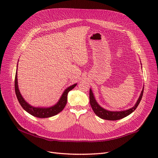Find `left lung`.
<instances>
[{
    "mask_svg": "<svg viewBox=\"0 0 158 158\" xmlns=\"http://www.w3.org/2000/svg\"><path fill=\"white\" fill-rule=\"evenodd\" d=\"M141 64H142V63H141ZM143 88H144V86L143 87L142 92H141L139 97L138 98V100L136 104H135V106L129 110L114 111H109L103 108V107H101L97 102L95 97L94 95V93L91 88L89 89V104L91 105V107H92L93 111L95 113V114H97L99 118L104 120H120L129 115L131 113H132L136 109V107L139 104L141 100H142V98L143 94Z\"/></svg>",
    "mask_w": 158,
    "mask_h": 158,
    "instance_id": "8db88e82",
    "label": "left lung"
}]
</instances>
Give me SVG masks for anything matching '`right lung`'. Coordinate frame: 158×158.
Listing matches in <instances>:
<instances>
[{
  "instance_id": "right-lung-1",
  "label": "right lung",
  "mask_w": 158,
  "mask_h": 158,
  "mask_svg": "<svg viewBox=\"0 0 158 158\" xmlns=\"http://www.w3.org/2000/svg\"><path fill=\"white\" fill-rule=\"evenodd\" d=\"M19 63V61H18ZM17 66H16V71L15 75V93L16 97H17L18 101L22 107V108L31 114V115L34 116V117L40 118H49L53 117V116L56 115L59 113H60L65 107L66 102H67V95L69 92L73 88H75L77 84L76 83L72 85L68 88H66L63 93L62 94L61 97L59 100L57 102V103L52 106L50 107H35L29 104L24 98L22 97V94L19 88L18 85V78H17Z\"/></svg>"
}]
</instances>
